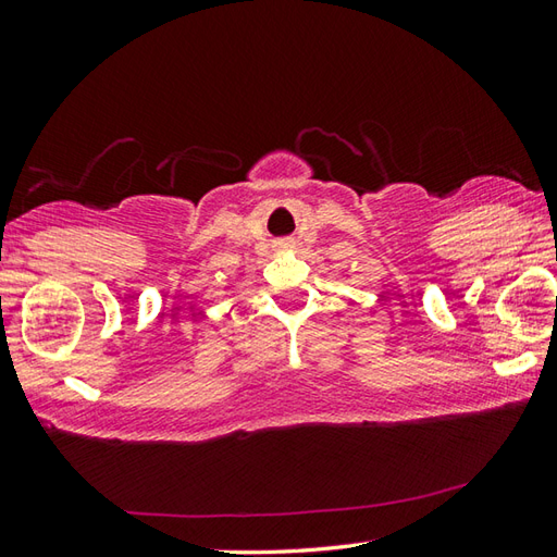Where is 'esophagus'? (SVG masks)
<instances>
[{"mask_svg": "<svg viewBox=\"0 0 557 557\" xmlns=\"http://www.w3.org/2000/svg\"><path fill=\"white\" fill-rule=\"evenodd\" d=\"M280 246H289V242H282V244H280Z\"/></svg>", "mask_w": 557, "mask_h": 557, "instance_id": "obj_1", "label": "esophagus"}]
</instances>
